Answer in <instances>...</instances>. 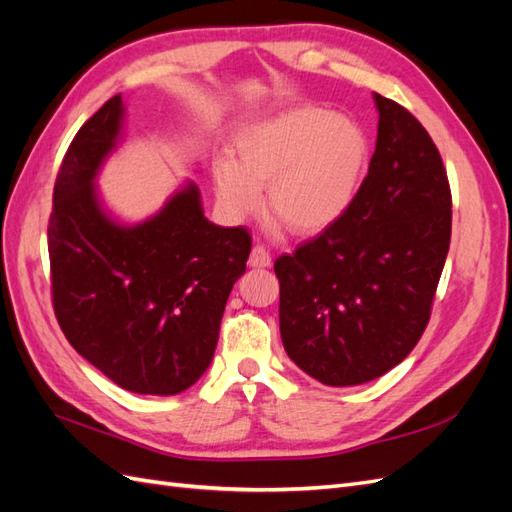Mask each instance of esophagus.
Returning a JSON list of instances; mask_svg holds the SVG:
<instances>
[{
	"label": "esophagus",
	"instance_id": "esophagus-1",
	"mask_svg": "<svg viewBox=\"0 0 512 512\" xmlns=\"http://www.w3.org/2000/svg\"><path fill=\"white\" fill-rule=\"evenodd\" d=\"M270 261H272V257L264 246H259V244L253 246L251 257H248V266H251V268H268Z\"/></svg>",
	"mask_w": 512,
	"mask_h": 512
}]
</instances>
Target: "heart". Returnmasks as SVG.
I'll return each instance as SVG.
<instances>
[{"label":"heart","instance_id":"heart-1","mask_svg":"<svg viewBox=\"0 0 512 512\" xmlns=\"http://www.w3.org/2000/svg\"><path fill=\"white\" fill-rule=\"evenodd\" d=\"M235 160L218 157L214 186L225 212L242 218L266 203L298 235L329 229L355 199L370 144L346 114L303 106L246 125Z\"/></svg>","mask_w":512,"mask_h":512}]
</instances>
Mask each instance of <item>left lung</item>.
Segmentation results:
<instances>
[{
	"mask_svg": "<svg viewBox=\"0 0 512 512\" xmlns=\"http://www.w3.org/2000/svg\"><path fill=\"white\" fill-rule=\"evenodd\" d=\"M376 149L344 216L274 261L283 348L331 387L387 374L422 337L452 235L441 155L415 116L374 93Z\"/></svg>",
	"mask_w": 512,
	"mask_h": 512,
	"instance_id": "1",
	"label": "left lung"
}]
</instances>
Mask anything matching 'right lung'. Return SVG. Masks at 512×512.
Segmentation results:
<instances>
[{
  "instance_id": "add662e5",
  "label": "right lung",
  "mask_w": 512,
  "mask_h": 512,
  "mask_svg": "<svg viewBox=\"0 0 512 512\" xmlns=\"http://www.w3.org/2000/svg\"><path fill=\"white\" fill-rule=\"evenodd\" d=\"M121 95L90 116L64 155L49 218L51 294L64 337L119 387L175 396L209 368L251 235L203 214L194 181L136 225L116 220L95 186L123 138Z\"/></svg>"
}]
</instances>
